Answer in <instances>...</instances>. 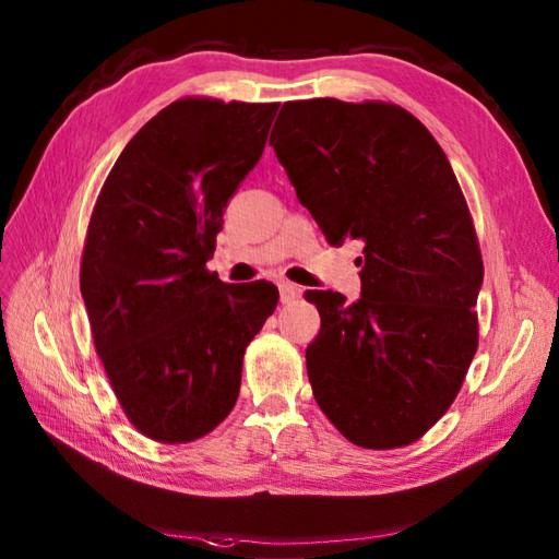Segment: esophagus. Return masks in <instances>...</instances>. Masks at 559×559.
<instances>
[{
  "instance_id": "esophagus-1",
  "label": "esophagus",
  "mask_w": 559,
  "mask_h": 559,
  "mask_svg": "<svg viewBox=\"0 0 559 559\" xmlns=\"http://www.w3.org/2000/svg\"><path fill=\"white\" fill-rule=\"evenodd\" d=\"M278 293H281V302L288 305V302H293L295 298H298L300 288L293 286V283H288V281H281V283H278Z\"/></svg>"
}]
</instances>
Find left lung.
I'll return each mask as SVG.
<instances>
[{
	"label": "left lung",
	"mask_w": 559,
	"mask_h": 559,
	"mask_svg": "<svg viewBox=\"0 0 559 559\" xmlns=\"http://www.w3.org/2000/svg\"><path fill=\"white\" fill-rule=\"evenodd\" d=\"M269 144L329 245L358 240L362 293L307 290L322 329L312 394L365 449L420 439L454 403L478 350L483 257L456 175L399 105L283 103Z\"/></svg>",
	"instance_id": "1"
}]
</instances>
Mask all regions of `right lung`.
Wrapping results in <instances>:
<instances>
[{
    "label": "right lung",
    "mask_w": 559,
    "mask_h": 559,
    "mask_svg": "<svg viewBox=\"0 0 559 559\" xmlns=\"http://www.w3.org/2000/svg\"><path fill=\"white\" fill-rule=\"evenodd\" d=\"M276 110L170 103L124 146L91 213L81 295L93 343L129 423L156 442H194L228 418L245 350L278 305L273 283L233 286L206 269Z\"/></svg>",
    "instance_id": "right-lung-1"
}]
</instances>
